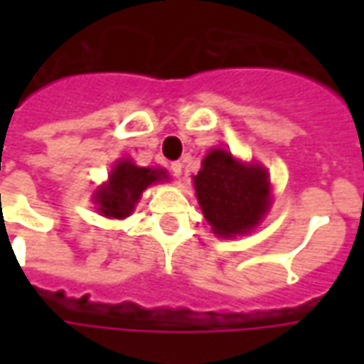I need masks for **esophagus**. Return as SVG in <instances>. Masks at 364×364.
Here are the masks:
<instances>
[{"label":"esophagus","mask_w":364,"mask_h":364,"mask_svg":"<svg viewBox=\"0 0 364 364\" xmlns=\"http://www.w3.org/2000/svg\"><path fill=\"white\" fill-rule=\"evenodd\" d=\"M169 171H171V175H173V177H177V179H179V177H181V173H183V164H181V161H173V164L169 166Z\"/></svg>","instance_id":"obj_1"}]
</instances>
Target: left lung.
<instances>
[{"mask_svg": "<svg viewBox=\"0 0 364 364\" xmlns=\"http://www.w3.org/2000/svg\"><path fill=\"white\" fill-rule=\"evenodd\" d=\"M193 181L200 210L220 237L252 232L271 206L267 169L244 164L222 148L206 154Z\"/></svg>", "mask_w": 364, "mask_h": 364, "instance_id": "left-lung-1", "label": "left lung"}]
</instances>
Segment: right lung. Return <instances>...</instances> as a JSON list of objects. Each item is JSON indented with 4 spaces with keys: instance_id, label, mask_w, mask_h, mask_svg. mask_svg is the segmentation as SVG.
Returning <instances> with one entry per match:
<instances>
[{
    "instance_id": "add662e5",
    "label": "right lung",
    "mask_w": 364,
    "mask_h": 364,
    "mask_svg": "<svg viewBox=\"0 0 364 364\" xmlns=\"http://www.w3.org/2000/svg\"><path fill=\"white\" fill-rule=\"evenodd\" d=\"M164 179H167L164 169L138 167L130 159H119L109 175V181L95 191L93 203L103 216L120 220L132 214L144 191Z\"/></svg>"
}]
</instances>
